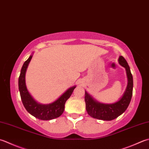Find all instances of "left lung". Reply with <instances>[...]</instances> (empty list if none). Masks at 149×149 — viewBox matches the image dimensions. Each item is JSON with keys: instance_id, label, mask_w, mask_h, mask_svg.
<instances>
[{"instance_id": "obj_1", "label": "left lung", "mask_w": 149, "mask_h": 149, "mask_svg": "<svg viewBox=\"0 0 149 149\" xmlns=\"http://www.w3.org/2000/svg\"><path fill=\"white\" fill-rule=\"evenodd\" d=\"M119 63L126 69L128 84L126 90L118 101L112 104L101 103L85 91L84 101L86 110L91 117L104 121H111L121 115L129 107L132 95L133 77L130 67L123 56L119 58Z\"/></svg>"}]
</instances>
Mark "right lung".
I'll use <instances>...</instances> for the list:
<instances>
[{
  "mask_svg": "<svg viewBox=\"0 0 149 149\" xmlns=\"http://www.w3.org/2000/svg\"><path fill=\"white\" fill-rule=\"evenodd\" d=\"M31 58L32 55H30L23 64L19 77V89L23 105L30 114L40 120H51L59 117L63 113L66 101L71 96L75 86L67 90L59 98L53 103L48 104L37 103L28 92L25 83L26 69Z\"/></svg>",
  "mask_w": 149,
  "mask_h": 149,
  "instance_id": "obj_1",
  "label": "right lung"
}]
</instances>
